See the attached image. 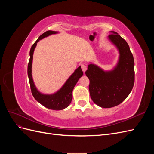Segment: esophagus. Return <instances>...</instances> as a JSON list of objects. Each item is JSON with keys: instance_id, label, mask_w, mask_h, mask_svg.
<instances>
[{"instance_id": "esophagus-1", "label": "esophagus", "mask_w": 154, "mask_h": 154, "mask_svg": "<svg viewBox=\"0 0 154 154\" xmlns=\"http://www.w3.org/2000/svg\"><path fill=\"white\" fill-rule=\"evenodd\" d=\"M81 67H82V71H83V72H85L86 71V70L87 69V67L85 63H82L81 65Z\"/></svg>"}]
</instances>
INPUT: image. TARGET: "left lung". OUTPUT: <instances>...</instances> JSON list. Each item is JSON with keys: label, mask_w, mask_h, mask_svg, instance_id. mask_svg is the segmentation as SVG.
<instances>
[{"label": "left lung", "mask_w": 154, "mask_h": 154, "mask_svg": "<svg viewBox=\"0 0 154 154\" xmlns=\"http://www.w3.org/2000/svg\"><path fill=\"white\" fill-rule=\"evenodd\" d=\"M112 32L109 38L117 46L120 54L117 67L113 71L105 72L90 64L85 71L90 80L91 99L103 108H111L122 103L132 90L135 80L134 60L129 45L117 32Z\"/></svg>", "instance_id": "left-lung-1"}]
</instances>
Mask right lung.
I'll return each mask as SVG.
<instances>
[{"label": "right lung", "mask_w": 154, "mask_h": 154, "mask_svg": "<svg viewBox=\"0 0 154 154\" xmlns=\"http://www.w3.org/2000/svg\"><path fill=\"white\" fill-rule=\"evenodd\" d=\"M57 32L53 31H48L45 32L44 33L40 36L39 38L31 46L29 53L30 58L28 63V66H27V74H28L31 93L35 97V99L39 102L40 104L45 106L46 108L54 110H60L67 108L69 104L71 103L72 99V92L73 88L74 86L76 85L79 78L82 77L83 74L81 67H79L72 75L69 77L61 89L52 95H44L41 94L40 92L37 91L34 85L33 81H32L31 75L32 54H33L34 50L37 42L40 40L44 38V37L48 36L50 35L56 34Z\"/></svg>", "instance_id": "obj_1"}]
</instances>
